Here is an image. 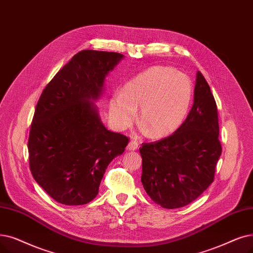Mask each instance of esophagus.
Returning a JSON list of instances; mask_svg holds the SVG:
<instances>
[{"label":"esophagus","mask_w":253,"mask_h":253,"mask_svg":"<svg viewBox=\"0 0 253 253\" xmlns=\"http://www.w3.org/2000/svg\"><path fill=\"white\" fill-rule=\"evenodd\" d=\"M137 148H138V142H137V140H133V139L130 140V142L127 146L128 151H135Z\"/></svg>","instance_id":"obj_1"}]
</instances>
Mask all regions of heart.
Segmentation results:
<instances>
[{
	"label": "heart",
	"instance_id": "b5f03b06",
	"mask_svg": "<svg viewBox=\"0 0 253 253\" xmlns=\"http://www.w3.org/2000/svg\"><path fill=\"white\" fill-rule=\"evenodd\" d=\"M192 85L187 75L164 66H155L130 80L123 92L109 100V116L115 126L125 129L138 121L152 137H162L177 129L187 114Z\"/></svg>",
	"mask_w": 253,
	"mask_h": 253
}]
</instances>
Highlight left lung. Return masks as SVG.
Instances as JSON below:
<instances>
[{"label": "left lung", "mask_w": 253, "mask_h": 253, "mask_svg": "<svg viewBox=\"0 0 253 253\" xmlns=\"http://www.w3.org/2000/svg\"><path fill=\"white\" fill-rule=\"evenodd\" d=\"M217 106L207 81L197 71L191 111L163 139L142 144L141 183L156 204L177 209L196 200L214 180L221 155Z\"/></svg>", "instance_id": "obj_1"}]
</instances>
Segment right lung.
<instances>
[{
  "label": "right lung",
  "instance_id": "1",
  "mask_svg": "<svg viewBox=\"0 0 253 253\" xmlns=\"http://www.w3.org/2000/svg\"><path fill=\"white\" fill-rule=\"evenodd\" d=\"M123 54L85 49L54 75L37 103L28 141L31 172L51 199L85 205L99 191L105 169L128 137L109 131L95 101Z\"/></svg>",
  "mask_w": 253,
  "mask_h": 253
}]
</instances>
